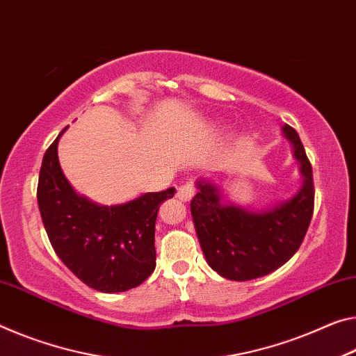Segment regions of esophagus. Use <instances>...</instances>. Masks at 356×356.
<instances>
[{"mask_svg":"<svg viewBox=\"0 0 356 356\" xmlns=\"http://www.w3.org/2000/svg\"><path fill=\"white\" fill-rule=\"evenodd\" d=\"M193 195H195V185L191 182L180 185L179 190H177V198L180 201H184V202L190 201L191 198H193Z\"/></svg>","mask_w":356,"mask_h":356,"instance_id":"esophagus-1","label":"esophagus"}]
</instances>
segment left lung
Masks as SVG:
<instances>
[{
    "mask_svg": "<svg viewBox=\"0 0 356 356\" xmlns=\"http://www.w3.org/2000/svg\"><path fill=\"white\" fill-rule=\"evenodd\" d=\"M300 163L301 188L273 207H242L225 201L212 180L200 179L198 193L190 202L191 217L206 261L229 280L263 277L289 261L300 249L314 213L312 166L298 133L282 128Z\"/></svg>",
    "mask_w": 356,
    "mask_h": 356,
    "instance_id": "8db88e82",
    "label": "left lung"
}]
</instances>
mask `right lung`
I'll use <instances>...</instances> for the list:
<instances>
[{
	"label": "right lung",
	"mask_w": 356,
	"mask_h": 356,
	"mask_svg": "<svg viewBox=\"0 0 356 356\" xmlns=\"http://www.w3.org/2000/svg\"><path fill=\"white\" fill-rule=\"evenodd\" d=\"M65 129L46 150L39 171L38 204L50 244L90 289L103 293L134 289L154 273L158 209L176 188L114 206L90 201L61 171L56 150Z\"/></svg>",
	"instance_id": "right-lung-1"
}]
</instances>
